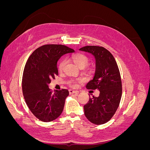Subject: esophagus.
I'll use <instances>...</instances> for the list:
<instances>
[{"label": "esophagus", "mask_w": 150, "mask_h": 150, "mask_svg": "<svg viewBox=\"0 0 150 150\" xmlns=\"http://www.w3.org/2000/svg\"><path fill=\"white\" fill-rule=\"evenodd\" d=\"M69 92L70 94H78L79 91H74V90H72V89H69Z\"/></svg>", "instance_id": "1"}]
</instances>
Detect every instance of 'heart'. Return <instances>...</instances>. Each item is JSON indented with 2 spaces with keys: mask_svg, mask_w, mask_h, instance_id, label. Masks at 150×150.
<instances>
[{
  "mask_svg": "<svg viewBox=\"0 0 150 150\" xmlns=\"http://www.w3.org/2000/svg\"><path fill=\"white\" fill-rule=\"evenodd\" d=\"M71 59L73 61L75 64L78 66L79 68H84L87 66L89 62V59L88 57L82 53H76L72 54L71 56ZM67 61L66 59H62L59 63L58 65V70L59 72H62L64 70V67L66 65ZM82 81L81 79H71L69 81V84L72 87H76L77 83Z\"/></svg>",
  "mask_w": 150,
  "mask_h": 150,
  "instance_id": "1",
  "label": "heart"
}]
</instances>
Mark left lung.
Returning a JSON list of instances; mask_svg holds the SVG:
<instances>
[{"label":"left lung","mask_w":150,"mask_h":150,"mask_svg":"<svg viewBox=\"0 0 150 150\" xmlns=\"http://www.w3.org/2000/svg\"><path fill=\"white\" fill-rule=\"evenodd\" d=\"M79 50L92 54L96 59L94 78L86 87L99 91L98 97L89 98L84 106V115L92 123L103 125L111 119L121 101L122 83L119 68L111 53L103 47L87 46Z\"/></svg>","instance_id":"obj_1"}]
</instances>
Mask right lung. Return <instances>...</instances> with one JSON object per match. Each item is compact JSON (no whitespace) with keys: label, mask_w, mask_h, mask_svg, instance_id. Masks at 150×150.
I'll use <instances>...</instances> for the list:
<instances>
[{"label":"right lung","mask_w":150,"mask_h":150,"mask_svg":"<svg viewBox=\"0 0 150 150\" xmlns=\"http://www.w3.org/2000/svg\"><path fill=\"white\" fill-rule=\"evenodd\" d=\"M74 52L64 45H44L35 49L26 62L22 76V93L29 110L40 121H52L61 115L69 91L62 89L53 93L48 85L58 75L57 62L59 58Z\"/></svg>","instance_id":"right-lung-1"}]
</instances>
